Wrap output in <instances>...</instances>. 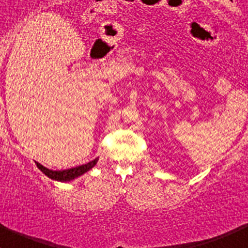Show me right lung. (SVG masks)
<instances>
[{
  "instance_id": "obj_1",
  "label": "right lung",
  "mask_w": 248,
  "mask_h": 248,
  "mask_svg": "<svg viewBox=\"0 0 248 248\" xmlns=\"http://www.w3.org/2000/svg\"><path fill=\"white\" fill-rule=\"evenodd\" d=\"M97 160H99V158H95V159L91 160V162H89V163H86V164L75 167V168L65 169V170H52V169L46 168V167L42 166L41 163H38V162H35V164H37L38 169H41L42 173L46 174V177L50 178V179L57 180V182L66 183V182H70V180L75 179V178L80 177V175H82L84 173L89 171L90 169H93V167L96 166Z\"/></svg>"
}]
</instances>
